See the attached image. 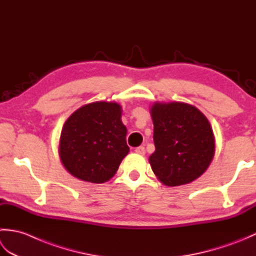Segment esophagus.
Returning a JSON list of instances; mask_svg holds the SVG:
<instances>
[{"instance_id":"1","label":"esophagus","mask_w":256,"mask_h":256,"mask_svg":"<svg viewBox=\"0 0 256 256\" xmlns=\"http://www.w3.org/2000/svg\"><path fill=\"white\" fill-rule=\"evenodd\" d=\"M135 153H138L140 155H144L145 154V148H144V146H138V148H135Z\"/></svg>"}]
</instances>
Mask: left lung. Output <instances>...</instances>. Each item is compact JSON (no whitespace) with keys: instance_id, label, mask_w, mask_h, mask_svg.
<instances>
[{"instance_id":"1","label":"left lung","mask_w":256,"mask_h":256,"mask_svg":"<svg viewBox=\"0 0 256 256\" xmlns=\"http://www.w3.org/2000/svg\"><path fill=\"white\" fill-rule=\"evenodd\" d=\"M155 152L150 162L155 175L167 186H180L200 177L214 155L210 123L198 108L182 102L155 103Z\"/></svg>"}]
</instances>
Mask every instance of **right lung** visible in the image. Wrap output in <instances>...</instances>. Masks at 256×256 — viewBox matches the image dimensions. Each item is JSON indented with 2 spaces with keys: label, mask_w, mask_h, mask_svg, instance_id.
Here are the masks:
<instances>
[{
  "label": "right lung",
  "mask_w": 256,
  "mask_h": 256,
  "mask_svg": "<svg viewBox=\"0 0 256 256\" xmlns=\"http://www.w3.org/2000/svg\"><path fill=\"white\" fill-rule=\"evenodd\" d=\"M116 102H94L64 122L59 155L66 170L81 180L102 184L111 179L128 153L126 128Z\"/></svg>",
  "instance_id": "add662e5"
}]
</instances>
